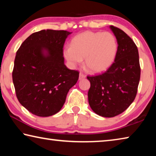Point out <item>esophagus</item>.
<instances>
[{"label":"esophagus","mask_w":156,"mask_h":156,"mask_svg":"<svg viewBox=\"0 0 156 156\" xmlns=\"http://www.w3.org/2000/svg\"><path fill=\"white\" fill-rule=\"evenodd\" d=\"M85 78H86L85 75L83 74V73H80V74H79V80H83V79Z\"/></svg>","instance_id":"esophagus-1"}]
</instances>
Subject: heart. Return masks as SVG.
<instances>
[{
	"instance_id": "1",
	"label": "heart",
	"mask_w": 156,
	"mask_h": 156,
	"mask_svg": "<svg viewBox=\"0 0 156 156\" xmlns=\"http://www.w3.org/2000/svg\"><path fill=\"white\" fill-rule=\"evenodd\" d=\"M118 51L115 36L110 32L84 31L72 39L71 47H65L63 54L72 67L84 58L85 67L92 73H100L113 64Z\"/></svg>"
}]
</instances>
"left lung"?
Listing matches in <instances>:
<instances>
[{
  "label": "left lung",
  "instance_id": "1",
  "mask_svg": "<svg viewBox=\"0 0 156 156\" xmlns=\"http://www.w3.org/2000/svg\"><path fill=\"white\" fill-rule=\"evenodd\" d=\"M118 43L113 64L101 74L87 76L91 87L88 91L91 109L102 117L120 114L133 102L140 78V66L137 46L120 29L111 25Z\"/></svg>",
  "mask_w": 156,
  "mask_h": 156
}]
</instances>
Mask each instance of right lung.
<instances>
[{
  "mask_svg": "<svg viewBox=\"0 0 156 156\" xmlns=\"http://www.w3.org/2000/svg\"><path fill=\"white\" fill-rule=\"evenodd\" d=\"M72 32L43 30L33 33L21 44L14 60L12 79L20 103L33 114H56L77 83L78 71L64 63L63 46Z\"/></svg>",
  "mask_w": 156,
  "mask_h": 156,
  "instance_id": "add662e5",
  "label": "right lung"
}]
</instances>
